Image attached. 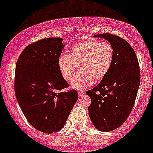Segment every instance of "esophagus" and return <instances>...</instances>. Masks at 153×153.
I'll return each mask as SVG.
<instances>
[{"label": "esophagus", "instance_id": "1", "mask_svg": "<svg viewBox=\"0 0 153 153\" xmlns=\"http://www.w3.org/2000/svg\"><path fill=\"white\" fill-rule=\"evenodd\" d=\"M78 95H79V97H81L83 96V95H84V93H85V92H84V91H78Z\"/></svg>", "mask_w": 153, "mask_h": 153}]
</instances>
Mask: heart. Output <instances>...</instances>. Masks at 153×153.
Wrapping results in <instances>:
<instances>
[{
	"label": "heart",
	"mask_w": 153,
	"mask_h": 153,
	"mask_svg": "<svg viewBox=\"0 0 153 153\" xmlns=\"http://www.w3.org/2000/svg\"><path fill=\"white\" fill-rule=\"evenodd\" d=\"M112 61L113 48L109 42L86 40L72 46L69 55H60L58 66L67 81L72 79L80 67L81 72L75 75L71 86L73 89H81L90 86L94 79L102 80L112 67Z\"/></svg>",
	"instance_id": "1"
}]
</instances>
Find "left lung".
<instances>
[{
    "label": "left lung",
    "instance_id": "obj_1",
    "mask_svg": "<svg viewBox=\"0 0 153 153\" xmlns=\"http://www.w3.org/2000/svg\"><path fill=\"white\" fill-rule=\"evenodd\" d=\"M104 38L113 48L112 67L101 82L86 95L91 98L89 116L95 127L110 132L121 126L132 111L140 85V69L135 51L123 38L109 33Z\"/></svg>",
    "mask_w": 153,
    "mask_h": 153
}]
</instances>
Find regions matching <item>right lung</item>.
Listing matches in <instances>:
<instances>
[{"label": "right lung", "mask_w": 153, "mask_h": 153, "mask_svg": "<svg viewBox=\"0 0 153 153\" xmlns=\"http://www.w3.org/2000/svg\"><path fill=\"white\" fill-rule=\"evenodd\" d=\"M61 38H49L24 49L15 67V92L29 123L38 130L53 133L64 127L78 98L68 86L58 66L64 45Z\"/></svg>", "instance_id": "right-lung-1"}]
</instances>
